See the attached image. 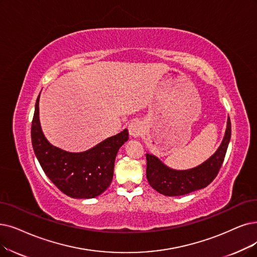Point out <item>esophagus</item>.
I'll use <instances>...</instances> for the list:
<instances>
[{
    "label": "esophagus",
    "instance_id": "34e87169",
    "mask_svg": "<svg viewBox=\"0 0 257 257\" xmlns=\"http://www.w3.org/2000/svg\"><path fill=\"white\" fill-rule=\"evenodd\" d=\"M143 130L142 123L138 120H133L128 124V133L132 137H138Z\"/></svg>",
    "mask_w": 257,
    "mask_h": 257
}]
</instances>
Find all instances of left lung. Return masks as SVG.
Masks as SVG:
<instances>
[{
    "mask_svg": "<svg viewBox=\"0 0 257 257\" xmlns=\"http://www.w3.org/2000/svg\"><path fill=\"white\" fill-rule=\"evenodd\" d=\"M230 139L231 121L228 117L227 128L219 148L209 159L189 170L171 169L153 154H146L147 178L150 186L166 196H180L206 188L217 176Z\"/></svg>",
    "mask_w": 257,
    "mask_h": 257,
    "instance_id": "1",
    "label": "left lung"
}]
</instances>
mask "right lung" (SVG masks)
I'll use <instances>...</instances> for the list:
<instances>
[{
	"label": "right lung",
	"mask_w": 257,
	"mask_h": 257,
	"mask_svg": "<svg viewBox=\"0 0 257 257\" xmlns=\"http://www.w3.org/2000/svg\"><path fill=\"white\" fill-rule=\"evenodd\" d=\"M39 100L32 124L36 157L47 177L67 196L89 199L103 193L112 180L119 149L128 140L127 130L111 136L85 152L70 153L50 145L41 128Z\"/></svg>",
	"instance_id": "right-lung-1"
}]
</instances>
